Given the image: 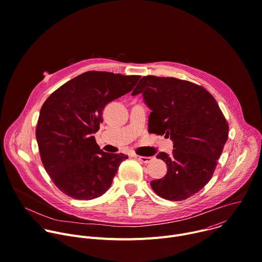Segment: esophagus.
<instances>
[{
  "instance_id": "34e87169",
  "label": "esophagus",
  "mask_w": 262,
  "mask_h": 262,
  "mask_svg": "<svg viewBox=\"0 0 262 262\" xmlns=\"http://www.w3.org/2000/svg\"><path fill=\"white\" fill-rule=\"evenodd\" d=\"M134 157H135L137 160H139V161H141V162H144V163H149V162L152 160V157H150V156H141V155L135 154Z\"/></svg>"
}]
</instances>
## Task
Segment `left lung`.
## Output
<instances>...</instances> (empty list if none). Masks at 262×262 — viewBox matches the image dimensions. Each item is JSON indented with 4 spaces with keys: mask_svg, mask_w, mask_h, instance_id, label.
<instances>
[{
    "mask_svg": "<svg viewBox=\"0 0 262 262\" xmlns=\"http://www.w3.org/2000/svg\"><path fill=\"white\" fill-rule=\"evenodd\" d=\"M139 94L151 109L148 132L173 143L170 155L156 156L166 163V175L150 185L164 200L184 201L211 180L228 138V123L214 97L186 80L144 76L132 95Z\"/></svg>",
    "mask_w": 262,
    "mask_h": 262,
    "instance_id": "1",
    "label": "left lung"
}]
</instances>
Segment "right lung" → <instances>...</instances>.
<instances>
[{
	"label": "right lung",
	"instance_id": "1",
	"mask_svg": "<svg viewBox=\"0 0 262 262\" xmlns=\"http://www.w3.org/2000/svg\"><path fill=\"white\" fill-rule=\"evenodd\" d=\"M141 76L89 71L68 81L44 102L36 128L42 163L55 186L90 201L111 186L122 153L100 149L94 134L110 102L129 93Z\"/></svg>",
	"mask_w": 262,
	"mask_h": 262
}]
</instances>
